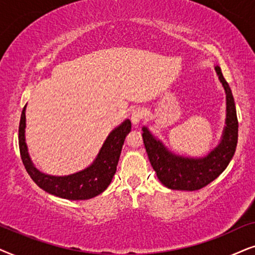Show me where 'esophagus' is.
Returning a JSON list of instances; mask_svg holds the SVG:
<instances>
[{
	"mask_svg": "<svg viewBox=\"0 0 255 255\" xmlns=\"http://www.w3.org/2000/svg\"><path fill=\"white\" fill-rule=\"evenodd\" d=\"M144 117H145V112L143 108H135V110H133V112H131L130 120L133 122V125L136 126L143 120Z\"/></svg>",
	"mask_w": 255,
	"mask_h": 255,
	"instance_id": "34e87169",
	"label": "esophagus"
}]
</instances>
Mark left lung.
I'll return each instance as SVG.
<instances>
[{"label": "left lung", "mask_w": 255, "mask_h": 255, "mask_svg": "<svg viewBox=\"0 0 255 255\" xmlns=\"http://www.w3.org/2000/svg\"><path fill=\"white\" fill-rule=\"evenodd\" d=\"M215 70L226 93V125L219 144L208 155L193 158L172 154L147 127L142 128V137L151 167L162 184L171 190L195 191L204 188L225 170L236 152L238 119L232 91L220 67L215 66Z\"/></svg>", "instance_id": "obj_1"}]
</instances>
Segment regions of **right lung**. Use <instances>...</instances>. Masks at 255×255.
Here are the masks:
<instances>
[{
    "mask_svg": "<svg viewBox=\"0 0 255 255\" xmlns=\"http://www.w3.org/2000/svg\"><path fill=\"white\" fill-rule=\"evenodd\" d=\"M131 129L130 120H125L111 131L99 154L90 167L67 176H51L39 171L30 158L25 143V106L22 111L18 128V144L23 164L32 181L51 195L70 201L93 198L107 189L117 171L125 138Z\"/></svg>",
    "mask_w": 255,
    "mask_h": 255,
    "instance_id": "add662e5",
    "label": "right lung"
}]
</instances>
